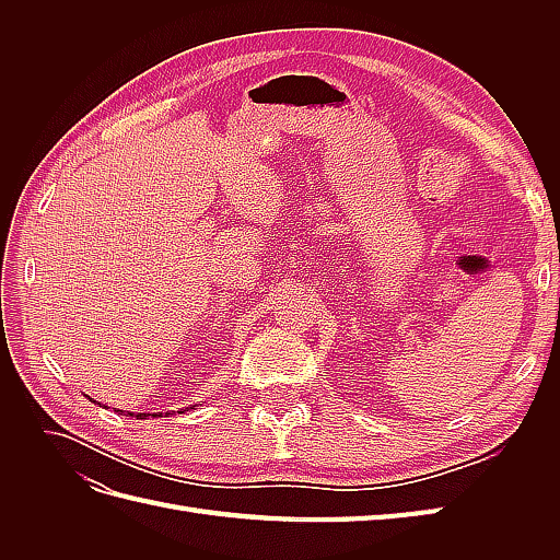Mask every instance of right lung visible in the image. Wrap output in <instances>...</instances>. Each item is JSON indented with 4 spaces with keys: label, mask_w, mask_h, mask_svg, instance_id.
I'll return each instance as SVG.
<instances>
[{
    "label": "right lung",
    "mask_w": 560,
    "mask_h": 560,
    "mask_svg": "<svg viewBox=\"0 0 560 560\" xmlns=\"http://www.w3.org/2000/svg\"><path fill=\"white\" fill-rule=\"evenodd\" d=\"M121 413H124V411H121ZM173 413H175V411H173ZM173 413H165V416H173ZM177 413H184V411H177ZM124 416H126V413H124ZM128 416H132V418H140V420H147L149 416H151V418H159V416H163V413H130V411H128Z\"/></svg>",
    "instance_id": "right-lung-1"
}]
</instances>
